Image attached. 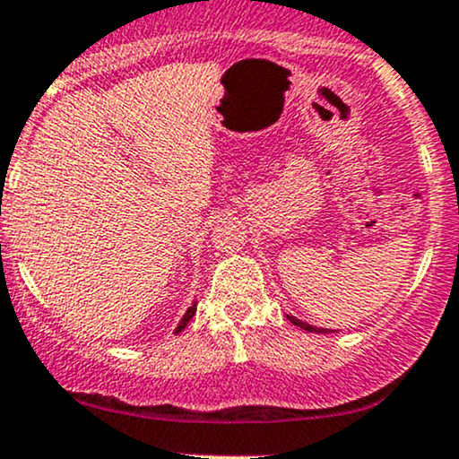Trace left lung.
<instances>
[{"instance_id":"8db88e82","label":"left lung","mask_w":459,"mask_h":459,"mask_svg":"<svg viewBox=\"0 0 459 459\" xmlns=\"http://www.w3.org/2000/svg\"><path fill=\"white\" fill-rule=\"evenodd\" d=\"M288 320L292 322L294 326H300L303 331H309V333H335V331H331V328H320V326H314V325H307V322L299 320V317H294V316H288Z\"/></svg>"}]
</instances>
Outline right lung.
I'll return each mask as SVG.
<instances>
[{
	"label": "right lung",
	"instance_id": "obj_1",
	"mask_svg": "<svg viewBox=\"0 0 459 459\" xmlns=\"http://www.w3.org/2000/svg\"><path fill=\"white\" fill-rule=\"evenodd\" d=\"M195 311H197V303L188 307V309H186V314L182 316V320H180V322H178V326H176V335H178V333H182V331H185V326L188 325V322H191V317L195 316Z\"/></svg>",
	"mask_w": 459,
	"mask_h": 459
}]
</instances>
